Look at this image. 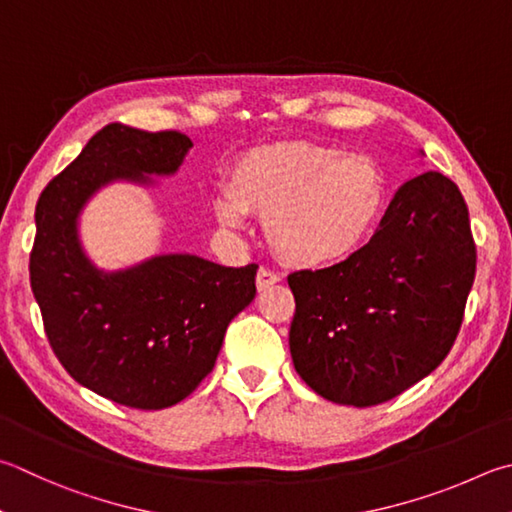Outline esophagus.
<instances>
[{
    "label": "esophagus",
    "mask_w": 512,
    "mask_h": 512,
    "mask_svg": "<svg viewBox=\"0 0 512 512\" xmlns=\"http://www.w3.org/2000/svg\"><path fill=\"white\" fill-rule=\"evenodd\" d=\"M277 282H282L280 273L271 271V268H259L257 271V291H268V288L275 286Z\"/></svg>",
    "instance_id": "1"
}]
</instances>
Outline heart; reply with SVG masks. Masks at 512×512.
<instances>
[{"label":"heart","instance_id":"heart-1","mask_svg":"<svg viewBox=\"0 0 512 512\" xmlns=\"http://www.w3.org/2000/svg\"><path fill=\"white\" fill-rule=\"evenodd\" d=\"M385 197L383 167L371 156L293 143L246 154L215 212L226 226H239L246 212H255L266 219L268 241L280 259L318 268L365 244Z\"/></svg>","mask_w":512,"mask_h":512}]
</instances>
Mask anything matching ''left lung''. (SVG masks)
<instances>
[{
  "label": "left lung",
  "instance_id": "8db88e82",
  "mask_svg": "<svg viewBox=\"0 0 512 512\" xmlns=\"http://www.w3.org/2000/svg\"><path fill=\"white\" fill-rule=\"evenodd\" d=\"M475 268L459 188L441 172L414 176L369 244L340 264L288 275L295 371L338 405L371 407L403 394L450 353Z\"/></svg>",
  "mask_w": 512,
  "mask_h": 512
}]
</instances>
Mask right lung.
Here are the masks:
<instances>
[{
    "mask_svg": "<svg viewBox=\"0 0 512 512\" xmlns=\"http://www.w3.org/2000/svg\"><path fill=\"white\" fill-rule=\"evenodd\" d=\"M192 141L111 123L35 208L31 288L62 367L91 392L136 410L181 403L206 378L230 320L255 300L257 264L219 266L170 253L102 271L80 241V212L114 181L150 188L179 170Z\"/></svg>",
    "mask_w": 512,
    "mask_h": 512,
    "instance_id": "obj_1",
    "label": "right lung"
}]
</instances>
